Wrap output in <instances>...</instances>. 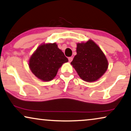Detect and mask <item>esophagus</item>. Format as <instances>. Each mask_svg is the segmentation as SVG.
<instances>
[{"label": "esophagus", "instance_id": "esophagus-1", "mask_svg": "<svg viewBox=\"0 0 131 131\" xmlns=\"http://www.w3.org/2000/svg\"><path fill=\"white\" fill-rule=\"evenodd\" d=\"M72 59H73V58H72V57H69V58H68V60H69V62H72Z\"/></svg>", "mask_w": 131, "mask_h": 131}]
</instances>
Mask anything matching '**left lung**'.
Wrapping results in <instances>:
<instances>
[{
	"label": "left lung",
	"instance_id": "left-lung-1",
	"mask_svg": "<svg viewBox=\"0 0 131 131\" xmlns=\"http://www.w3.org/2000/svg\"><path fill=\"white\" fill-rule=\"evenodd\" d=\"M71 64L80 77L87 82L97 81L108 67L104 53L91 39L77 44V54Z\"/></svg>",
	"mask_w": 131,
	"mask_h": 131
}]
</instances>
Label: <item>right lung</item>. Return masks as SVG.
Here are the masks:
<instances>
[{"instance_id":"right-lung-1","label":"right lung","mask_w":131,"mask_h":131,"mask_svg":"<svg viewBox=\"0 0 131 131\" xmlns=\"http://www.w3.org/2000/svg\"><path fill=\"white\" fill-rule=\"evenodd\" d=\"M68 62V59L56 43H43L31 56L29 66L36 77L49 81L55 77L62 64Z\"/></svg>"}]
</instances>
